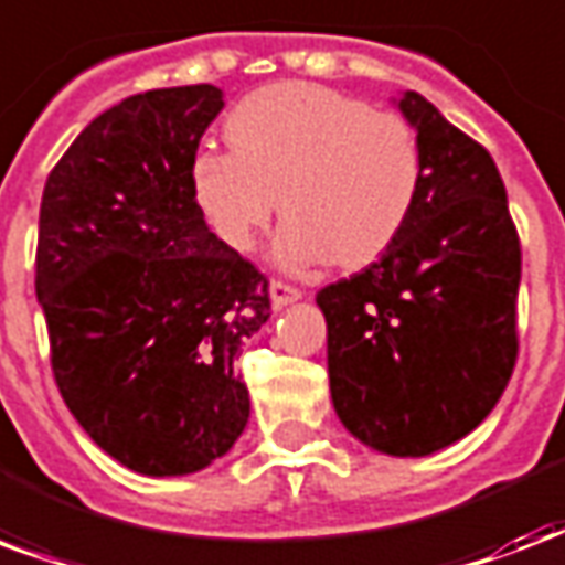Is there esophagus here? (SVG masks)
Wrapping results in <instances>:
<instances>
[{"label": "esophagus", "mask_w": 565, "mask_h": 565, "mask_svg": "<svg viewBox=\"0 0 565 565\" xmlns=\"http://www.w3.org/2000/svg\"><path fill=\"white\" fill-rule=\"evenodd\" d=\"M269 296H273L275 311H281V308H287L290 301L301 299V290L299 287H292V284L281 281V278H273V284H269Z\"/></svg>", "instance_id": "1"}]
</instances>
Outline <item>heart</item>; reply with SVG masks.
I'll return each mask as SVG.
<instances>
[{
    "label": "heart",
    "instance_id": "b5f03b06",
    "mask_svg": "<svg viewBox=\"0 0 565 565\" xmlns=\"http://www.w3.org/2000/svg\"><path fill=\"white\" fill-rule=\"evenodd\" d=\"M231 153L192 159L189 189L215 239L252 252L275 213L284 266L364 269L394 248L424 192V148L397 111L311 82L245 94L225 118Z\"/></svg>",
    "mask_w": 565,
    "mask_h": 565
}]
</instances>
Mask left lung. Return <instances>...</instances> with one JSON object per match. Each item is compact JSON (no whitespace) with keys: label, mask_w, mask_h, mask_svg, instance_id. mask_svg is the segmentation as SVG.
Listing matches in <instances>:
<instances>
[{"label":"left lung","mask_w":565,"mask_h":565,"mask_svg":"<svg viewBox=\"0 0 565 565\" xmlns=\"http://www.w3.org/2000/svg\"><path fill=\"white\" fill-rule=\"evenodd\" d=\"M399 111L424 148V192L394 248L317 292L334 412L391 456H426L480 426L519 359L522 243L489 150L433 103Z\"/></svg>","instance_id":"left-lung-1"}]
</instances>
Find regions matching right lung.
Segmentation results:
<instances>
[{"mask_svg": "<svg viewBox=\"0 0 565 565\" xmlns=\"http://www.w3.org/2000/svg\"><path fill=\"white\" fill-rule=\"evenodd\" d=\"M215 85L157 88L82 129L46 178L34 292L55 385L111 459L201 471L248 424L236 359L269 320L266 275L215 239L189 189Z\"/></svg>", "mask_w": 565, "mask_h": 565, "instance_id": "1", "label": "right lung"}]
</instances>
